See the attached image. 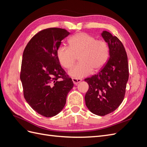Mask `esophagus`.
I'll list each match as a JSON object with an SVG mask.
<instances>
[{"label": "esophagus", "mask_w": 147, "mask_h": 147, "mask_svg": "<svg viewBox=\"0 0 147 147\" xmlns=\"http://www.w3.org/2000/svg\"><path fill=\"white\" fill-rule=\"evenodd\" d=\"M72 82L75 84H77L78 83L82 81V79H79V78H72Z\"/></svg>", "instance_id": "34e87169"}]
</instances>
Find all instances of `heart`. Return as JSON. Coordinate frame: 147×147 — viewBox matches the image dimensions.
I'll use <instances>...</instances> for the list:
<instances>
[{
	"instance_id": "1",
	"label": "heart",
	"mask_w": 147,
	"mask_h": 147,
	"mask_svg": "<svg viewBox=\"0 0 147 147\" xmlns=\"http://www.w3.org/2000/svg\"><path fill=\"white\" fill-rule=\"evenodd\" d=\"M69 47L61 46L56 55L60 64L67 69L72 67L78 57L80 63L69 71L75 78L90 75L93 69L99 70L105 65L109 56V48L105 41L97 40L86 32H78L68 40Z\"/></svg>"
}]
</instances>
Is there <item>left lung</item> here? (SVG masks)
I'll return each mask as SVG.
<instances>
[{
	"label": "left lung",
	"mask_w": 147,
	"mask_h": 147,
	"mask_svg": "<svg viewBox=\"0 0 147 147\" xmlns=\"http://www.w3.org/2000/svg\"><path fill=\"white\" fill-rule=\"evenodd\" d=\"M101 35L109 45L110 57L98 73L84 79L89 85L84 99L91 112L105 116L122 103L129 78V66L125 48L118 38L106 30Z\"/></svg>",
	"instance_id": "1"
}]
</instances>
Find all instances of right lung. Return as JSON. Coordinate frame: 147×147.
I'll list each match as a JSON object with an SVG mask.
<instances>
[{"label":"right lung","mask_w":147,"mask_h":147,"mask_svg":"<svg viewBox=\"0 0 147 147\" xmlns=\"http://www.w3.org/2000/svg\"><path fill=\"white\" fill-rule=\"evenodd\" d=\"M69 34L64 29H43L30 40L23 52L20 79L24 97L32 109L43 117L58 114L74 86L56 55L61 40Z\"/></svg>","instance_id":"right-lung-1"}]
</instances>
